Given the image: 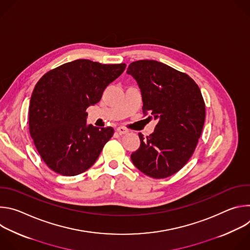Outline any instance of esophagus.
Instances as JSON below:
<instances>
[{
    "mask_svg": "<svg viewBox=\"0 0 250 250\" xmlns=\"http://www.w3.org/2000/svg\"><path fill=\"white\" fill-rule=\"evenodd\" d=\"M117 131L120 133V134H125L128 132V130L125 128V127H123V126H119L117 128Z\"/></svg>",
    "mask_w": 250,
    "mask_h": 250,
    "instance_id": "obj_1",
    "label": "esophagus"
}]
</instances>
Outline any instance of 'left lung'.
<instances>
[{
    "mask_svg": "<svg viewBox=\"0 0 250 250\" xmlns=\"http://www.w3.org/2000/svg\"><path fill=\"white\" fill-rule=\"evenodd\" d=\"M126 73L139 86L145 116L158 120L153 133H138L131 161L155 179L169 177L189 161L201 136L206 108L200 88L186 73L155 60L134 61Z\"/></svg>",
    "mask_w": 250,
    "mask_h": 250,
    "instance_id": "1",
    "label": "left lung"
}]
</instances>
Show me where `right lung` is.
<instances>
[{"instance_id": "right-lung-1", "label": "right lung", "mask_w": 250, "mask_h": 250, "mask_svg": "<svg viewBox=\"0 0 250 250\" xmlns=\"http://www.w3.org/2000/svg\"><path fill=\"white\" fill-rule=\"evenodd\" d=\"M125 66L78 59L48 71L35 85L28 109L29 133L51 170L75 176L96 162L114 128L88 125L86 110L101 100Z\"/></svg>"}]
</instances>
